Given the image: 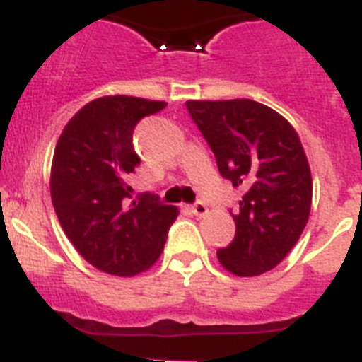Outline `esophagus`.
<instances>
[{
	"label": "esophagus",
	"instance_id": "obj_1",
	"mask_svg": "<svg viewBox=\"0 0 362 362\" xmlns=\"http://www.w3.org/2000/svg\"><path fill=\"white\" fill-rule=\"evenodd\" d=\"M190 211H192V214L199 216V218H202V216H206V214H209V209H206L205 203H202V202L196 203V205L190 206Z\"/></svg>",
	"mask_w": 362,
	"mask_h": 362
}]
</instances>
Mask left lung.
<instances>
[{
  "label": "left lung",
  "instance_id": "1",
  "mask_svg": "<svg viewBox=\"0 0 362 362\" xmlns=\"http://www.w3.org/2000/svg\"><path fill=\"white\" fill-rule=\"evenodd\" d=\"M187 107L219 174L243 188L240 211L230 212L236 234L218 251L219 264L236 276L274 269L310 219L313 179L300 137L278 111L251 98L187 100Z\"/></svg>",
  "mask_w": 362,
  "mask_h": 362
}]
</instances>
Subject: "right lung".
Returning <instances> with one entry per match:
<instances>
[{
  "label": "right lung",
  "mask_w": 362,
  "mask_h": 362,
  "mask_svg": "<svg viewBox=\"0 0 362 362\" xmlns=\"http://www.w3.org/2000/svg\"><path fill=\"white\" fill-rule=\"evenodd\" d=\"M165 100L106 95L66 124L51 165V199L62 228L86 262L113 276L150 269L165 249L177 206L128 203L126 179L139 166L134 129Z\"/></svg>",
  "instance_id": "add662e5"
}]
</instances>
